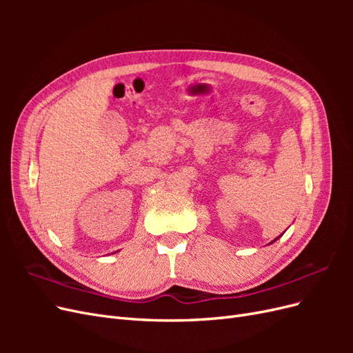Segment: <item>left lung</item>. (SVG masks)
Masks as SVG:
<instances>
[{
    "mask_svg": "<svg viewBox=\"0 0 353 353\" xmlns=\"http://www.w3.org/2000/svg\"><path fill=\"white\" fill-rule=\"evenodd\" d=\"M275 240H276V239H275ZM275 240H274V241H275Z\"/></svg>",
    "mask_w": 353,
    "mask_h": 353,
    "instance_id": "1",
    "label": "left lung"
}]
</instances>
